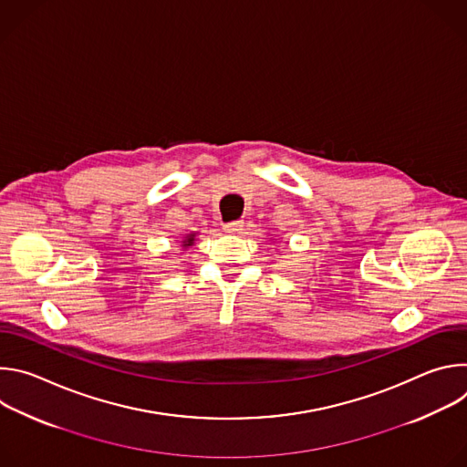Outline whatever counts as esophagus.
Here are the masks:
<instances>
[{"mask_svg":"<svg viewBox=\"0 0 467 467\" xmlns=\"http://www.w3.org/2000/svg\"><path fill=\"white\" fill-rule=\"evenodd\" d=\"M242 229H244L242 220H234V222H229V223L223 225V231L229 233V234H238V233H242Z\"/></svg>","mask_w":467,"mask_h":467,"instance_id":"esophagus-1","label":"esophagus"}]
</instances>
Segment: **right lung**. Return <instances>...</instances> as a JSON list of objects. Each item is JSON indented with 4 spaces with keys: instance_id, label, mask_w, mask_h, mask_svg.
<instances>
[{
    "instance_id": "obj_1",
    "label": "right lung",
    "mask_w": 467,
    "mask_h": 467,
    "mask_svg": "<svg viewBox=\"0 0 467 467\" xmlns=\"http://www.w3.org/2000/svg\"><path fill=\"white\" fill-rule=\"evenodd\" d=\"M192 244H193V234L186 236V240H184V247H186V245H192Z\"/></svg>"
}]
</instances>
